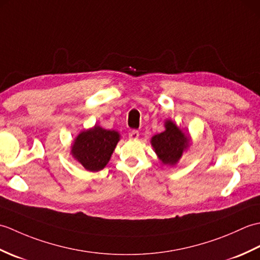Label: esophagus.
Masks as SVG:
<instances>
[{"label": "esophagus", "instance_id": "1", "mask_svg": "<svg viewBox=\"0 0 260 260\" xmlns=\"http://www.w3.org/2000/svg\"><path fill=\"white\" fill-rule=\"evenodd\" d=\"M139 136H140V133H139V131H131L129 132V134H128V137L131 140H137L139 139Z\"/></svg>", "mask_w": 260, "mask_h": 260}]
</instances>
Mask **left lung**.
Here are the masks:
<instances>
[{
  "mask_svg": "<svg viewBox=\"0 0 260 260\" xmlns=\"http://www.w3.org/2000/svg\"><path fill=\"white\" fill-rule=\"evenodd\" d=\"M164 127V132L152 137L151 144L162 164L174 167L178 164L183 153L190 147L191 136L186 135L171 119L165 120Z\"/></svg>",
  "mask_w": 260,
  "mask_h": 260,
  "instance_id": "8db88e82",
  "label": "left lung"
}]
</instances>
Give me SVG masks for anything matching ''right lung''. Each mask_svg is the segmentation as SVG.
Instances as JSON below:
<instances>
[{
	"label": "right lung",
	"instance_id": "1",
	"mask_svg": "<svg viewBox=\"0 0 260 260\" xmlns=\"http://www.w3.org/2000/svg\"><path fill=\"white\" fill-rule=\"evenodd\" d=\"M119 140L120 134L117 131L95 125L76 136L70 154L87 171L97 172L106 167Z\"/></svg>",
	"mask_w": 260,
	"mask_h": 260
}]
</instances>
